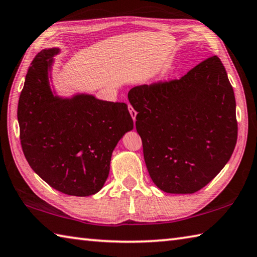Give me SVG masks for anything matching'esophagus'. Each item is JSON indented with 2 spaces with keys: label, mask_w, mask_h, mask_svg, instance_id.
<instances>
[{
  "label": "esophagus",
  "mask_w": 257,
  "mask_h": 257,
  "mask_svg": "<svg viewBox=\"0 0 257 257\" xmlns=\"http://www.w3.org/2000/svg\"><path fill=\"white\" fill-rule=\"evenodd\" d=\"M127 107H128V111H130V114H131V116H132V118H133V120H136V117H137V111H136V109H134V108L130 105H127Z\"/></svg>",
  "instance_id": "obj_1"
}]
</instances>
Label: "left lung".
<instances>
[{
  "mask_svg": "<svg viewBox=\"0 0 257 257\" xmlns=\"http://www.w3.org/2000/svg\"><path fill=\"white\" fill-rule=\"evenodd\" d=\"M128 100L152 181L161 191L192 194L228 163L236 147L235 93L218 56L181 79L134 87Z\"/></svg>",
  "mask_w": 257,
  "mask_h": 257,
  "instance_id": "8db88e82",
  "label": "left lung"
}]
</instances>
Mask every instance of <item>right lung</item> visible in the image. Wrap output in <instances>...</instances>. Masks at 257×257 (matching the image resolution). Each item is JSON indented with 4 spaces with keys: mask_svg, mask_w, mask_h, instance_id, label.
I'll use <instances>...</instances> for the list:
<instances>
[{
    "mask_svg": "<svg viewBox=\"0 0 257 257\" xmlns=\"http://www.w3.org/2000/svg\"><path fill=\"white\" fill-rule=\"evenodd\" d=\"M57 53V48L43 49L27 72L18 103L20 142L30 167L49 186L89 196L105 184L111 152L133 128V119L124 102L89 94L53 96L48 70Z\"/></svg>",
    "mask_w": 257,
    "mask_h": 257,
    "instance_id": "right-lung-1",
    "label": "right lung"
}]
</instances>
